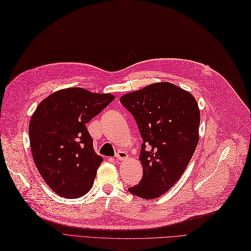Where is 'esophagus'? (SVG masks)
<instances>
[{"label": "esophagus", "instance_id": "obj_1", "mask_svg": "<svg viewBox=\"0 0 251 251\" xmlns=\"http://www.w3.org/2000/svg\"><path fill=\"white\" fill-rule=\"evenodd\" d=\"M116 158L117 160H125L128 158V155L125 151H118L117 154H116Z\"/></svg>", "mask_w": 251, "mask_h": 251}]
</instances>
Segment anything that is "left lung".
Instances as JSON below:
<instances>
[{
	"label": "left lung",
	"mask_w": 251,
	"mask_h": 251,
	"mask_svg": "<svg viewBox=\"0 0 251 251\" xmlns=\"http://www.w3.org/2000/svg\"><path fill=\"white\" fill-rule=\"evenodd\" d=\"M134 117L143 138V178L128 190L151 200L161 197L181 178L199 144L200 108L191 93L161 81L120 98Z\"/></svg>",
	"instance_id": "left-lung-1"
}]
</instances>
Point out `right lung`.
I'll list each match as a JSON object with an SVG mask.
<instances>
[{"instance_id": "add662e5", "label": "right lung", "mask_w": 251, "mask_h": 251, "mask_svg": "<svg viewBox=\"0 0 251 251\" xmlns=\"http://www.w3.org/2000/svg\"><path fill=\"white\" fill-rule=\"evenodd\" d=\"M114 99L110 93L67 88L53 92L34 111L29 125L33 159L58 196L79 198L93 186L103 158L93 148L86 124Z\"/></svg>"}]
</instances>
